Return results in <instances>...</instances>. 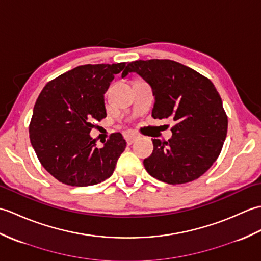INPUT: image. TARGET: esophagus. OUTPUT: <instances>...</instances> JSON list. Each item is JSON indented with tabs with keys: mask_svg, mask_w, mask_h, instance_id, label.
<instances>
[{
	"mask_svg": "<svg viewBox=\"0 0 261 261\" xmlns=\"http://www.w3.org/2000/svg\"><path fill=\"white\" fill-rule=\"evenodd\" d=\"M137 136L136 135H132V134H126L125 135V140H126V143H127V145H132V143H134L135 142V140L137 139Z\"/></svg>",
	"mask_w": 261,
	"mask_h": 261,
	"instance_id": "1",
	"label": "esophagus"
}]
</instances>
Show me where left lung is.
Masks as SVG:
<instances>
[{"label": "left lung", "mask_w": 261, "mask_h": 261, "mask_svg": "<svg viewBox=\"0 0 261 261\" xmlns=\"http://www.w3.org/2000/svg\"><path fill=\"white\" fill-rule=\"evenodd\" d=\"M151 86L153 119H173L168 141L152 139L153 151L143 160L154 178L176 185L201 177L218 159L228 132V116L213 83L169 59L136 60L126 67Z\"/></svg>", "instance_id": "1"}]
</instances>
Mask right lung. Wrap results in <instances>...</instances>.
I'll return each mask as SVG.
<instances>
[{
    "label": "right lung",
    "instance_id": "obj_1",
    "mask_svg": "<svg viewBox=\"0 0 261 261\" xmlns=\"http://www.w3.org/2000/svg\"><path fill=\"white\" fill-rule=\"evenodd\" d=\"M126 63L83 65L47 83L29 125L31 145L49 174L69 186H91L113 174L126 142L120 132L97 148L90 136L107 116L104 94L114 75L126 76Z\"/></svg>",
    "mask_w": 261,
    "mask_h": 261
}]
</instances>
